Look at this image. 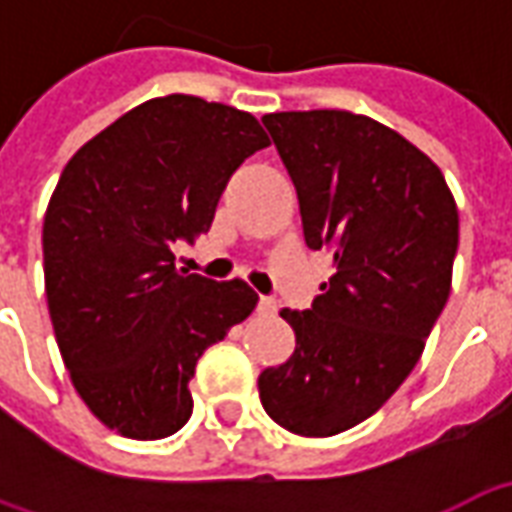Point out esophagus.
Masks as SVG:
<instances>
[{
	"mask_svg": "<svg viewBox=\"0 0 512 512\" xmlns=\"http://www.w3.org/2000/svg\"><path fill=\"white\" fill-rule=\"evenodd\" d=\"M279 304L271 296H260V301H257V312L260 315H266V318H271V315H277Z\"/></svg>",
	"mask_w": 512,
	"mask_h": 512,
	"instance_id": "34e87169",
	"label": "esophagus"
}]
</instances>
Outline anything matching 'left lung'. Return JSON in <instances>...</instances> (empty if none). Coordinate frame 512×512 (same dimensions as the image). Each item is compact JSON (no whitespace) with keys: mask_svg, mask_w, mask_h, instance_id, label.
<instances>
[{"mask_svg":"<svg viewBox=\"0 0 512 512\" xmlns=\"http://www.w3.org/2000/svg\"><path fill=\"white\" fill-rule=\"evenodd\" d=\"M263 126L296 186L310 249L332 277L285 365L257 378L266 414L326 439L373 417L425 351L452 288L458 205L441 169L384 123L343 109L274 112Z\"/></svg>","mask_w":512,"mask_h":512,"instance_id":"obj_1","label":"left lung"}]
</instances>
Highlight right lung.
I'll return each mask as SVG.
<instances>
[{
	"instance_id": "obj_1",
	"label": "right lung",
	"mask_w": 512,
	"mask_h": 512,
	"mask_svg": "<svg viewBox=\"0 0 512 512\" xmlns=\"http://www.w3.org/2000/svg\"><path fill=\"white\" fill-rule=\"evenodd\" d=\"M268 145L249 112L175 93L117 117L62 169L43 219L51 326L79 397L126 439L178 433L202 351L255 310L244 279L178 271L172 249L208 233L230 175Z\"/></svg>"
}]
</instances>
